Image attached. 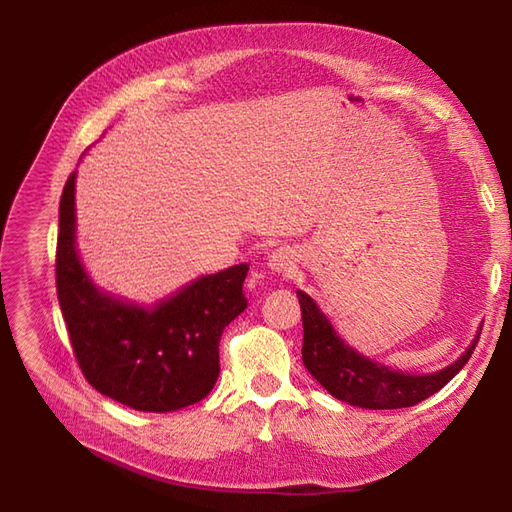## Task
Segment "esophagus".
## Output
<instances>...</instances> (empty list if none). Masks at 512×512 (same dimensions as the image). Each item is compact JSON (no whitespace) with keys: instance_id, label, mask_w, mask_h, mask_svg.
Here are the masks:
<instances>
[{"instance_id":"34e87169","label":"esophagus","mask_w":512,"mask_h":512,"mask_svg":"<svg viewBox=\"0 0 512 512\" xmlns=\"http://www.w3.org/2000/svg\"><path fill=\"white\" fill-rule=\"evenodd\" d=\"M267 267L275 273H290L292 267H294V256L290 250H286V247H277V250H273L267 258Z\"/></svg>"}]
</instances>
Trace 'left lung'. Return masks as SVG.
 Instances as JSON below:
<instances>
[{
    "instance_id": "obj_1",
    "label": "left lung",
    "mask_w": 512,
    "mask_h": 512,
    "mask_svg": "<svg viewBox=\"0 0 512 512\" xmlns=\"http://www.w3.org/2000/svg\"><path fill=\"white\" fill-rule=\"evenodd\" d=\"M297 297L303 314V365L335 399L365 410L410 408L438 393L468 363L483 329L480 324L472 344L451 365L431 374H408L354 350L309 294L297 290Z\"/></svg>"
}]
</instances>
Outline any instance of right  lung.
<instances>
[{
	"label": "right lung",
	"mask_w": 512,
	"mask_h": 512,
	"mask_svg": "<svg viewBox=\"0 0 512 512\" xmlns=\"http://www.w3.org/2000/svg\"><path fill=\"white\" fill-rule=\"evenodd\" d=\"M76 173L59 200L57 297L83 376L141 412H175L205 399L220 376V337L247 307V262L200 275L153 305L96 286L76 250Z\"/></svg>",
	"instance_id": "right-lung-1"
}]
</instances>
